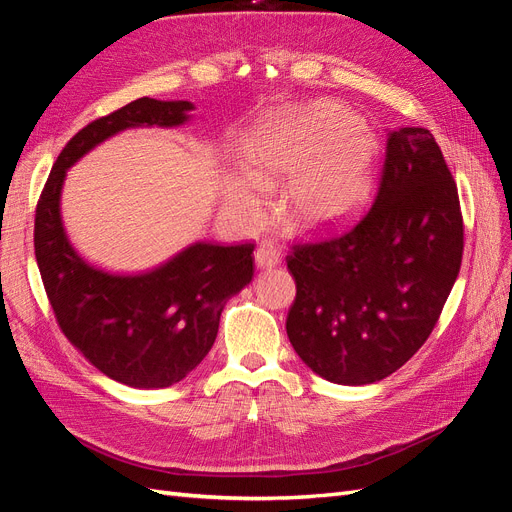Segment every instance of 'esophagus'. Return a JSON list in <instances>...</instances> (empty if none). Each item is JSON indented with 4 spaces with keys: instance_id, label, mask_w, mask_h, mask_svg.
Wrapping results in <instances>:
<instances>
[{
    "instance_id": "obj_1",
    "label": "esophagus",
    "mask_w": 512,
    "mask_h": 512,
    "mask_svg": "<svg viewBox=\"0 0 512 512\" xmlns=\"http://www.w3.org/2000/svg\"><path fill=\"white\" fill-rule=\"evenodd\" d=\"M254 260L258 269H273L280 262V252L271 243H260L258 250L254 252Z\"/></svg>"
}]
</instances>
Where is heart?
<instances>
[{
	"mask_svg": "<svg viewBox=\"0 0 512 512\" xmlns=\"http://www.w3.org/2000/svg\"><path fill=\"white\" fill-rule=\"evenodd\" d=\"M376 138L344 106L318 102L271 117L245 145V173H230L224 205L241 224L267 215V192L291 179L284 192L290 224H335L359 207L374 177Z\"/></svg>",
	"mask_w": 512,
	"mask_h": 512,
	"instance_id": "b5f03b06",
	"label": "heart"
}]
</instances>
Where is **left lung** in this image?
<instances>
[{"instance_id":"obj_1","label":"left lung","mask_w":512,"mask_h":512,"mask_svg":"<svg viewBox=\"0 0 512 512\" xmlns=\"http://www.w3.org/2000/svg\"><path fill=\"white\" fill-rule=\"evenodd\" d=\"M463 220L436 138H386L376 203L344 235L292 245L297 297L286 331L320 378L361 386L408 363L436 327L459 275Z\"/></svg>"}]
</instances>
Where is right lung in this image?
Returning <instances> with one entry per match:
<instances>
[{"label": "right lung", "mask_w": 512, "mask_h": 512, "mask_svg": "<svg viewBox=\"0 0 512 512\" xmlns=\"http://www.w3.org/2000/svg\"><path fill=\"white\" fill-rule=\"evenodd\" d=\"M192 102L138 98L91 121L59 153L36 207L34 247L59 329L104 376L134 389H164L190 374L218 337L226 301L254 277V243L198 241L164 265L119 275L74 250L61 222V188L72 164L128 128H177Z\"/></svg>", "instance_id": "add662e5"}]
</instances>
